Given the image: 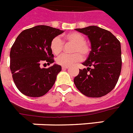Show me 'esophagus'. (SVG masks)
<instances>
[{
  "instance_id": "esophagus-1",
  "label": "esophagus",
  "mask_w": 133,
  "mask_h": 133,
  "mask_svg": "<svg viewBox=\"0 0 133 133\" xmlns=\"http://www.w3.org/2000/svg\"><path fill=\"white\" fill-rule=\"evenodd\" d=\"M62 69L63 70L67 69H69V66H62Z\"/></svg>"
}]
</instances>
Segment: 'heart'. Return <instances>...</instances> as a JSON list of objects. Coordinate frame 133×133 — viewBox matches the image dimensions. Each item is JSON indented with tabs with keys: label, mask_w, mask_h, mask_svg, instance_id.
I'll return each mask as SVG.
<instances>
[{
	"label": "heart",
	"mask_w": 133,
	"mask_h": 133,
	"mask_svg": "<svg viewBox=\"0 0 133 133\" xmlns=\"http://www.w3.org/2000/svg\"><path fill=\"white\" fill-rule=\"evenodd\" d=\"M64 42L71 44V52L73 54H63L56 59V62L62 66H69L86 58L91 51V47L85 41V37L78 32H71L64 37ZM50 48L53 54L58 56L62 53L64 49L63 41L60 37L54 38L50 43Z\"/></svg>",
	"instance_id": "1"
}]
</instances>
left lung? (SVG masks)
<instances>
[{
	"mask_svg": "<svg viewBox=\"0 0 133 133\" xmlns=\"http://www.w3.org/2000/svg\"><path fill=\"white\" fill-rule=\"evenodd\" d=\"M75 30L87 35L91 51L82 64L87 69H79L74 78L77 89L90 97L104 96L114 89L122 70L120 42L109 31L97 26Z\"/></svg>",
	"mask_w": 133,
	"mask_h": 133,
	"instance_id": "8db88e82",
	"label": "left lung"
}]
</instances>
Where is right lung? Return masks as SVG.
Segmentation results:
<instances>
[{
    "label": "right lung",
    "instance_id": "add662e5",
    "mask_svg": "<svg viewBox=\"0 0 133 133\" xmlns=\"http://www.w3.org/2000/svg\"><path fill=\"white\" fill-rule=\"evenodd\" d=\"M64 31L46 25H38L23 31L10 51V70L15 84L29 97L45 95L51 89L61 66L54 64L41 69L40 64L54 62L50 43Z\"/></svg>",
    "mask_w": 133,
    "mask_h": 133
}]
</instances>
